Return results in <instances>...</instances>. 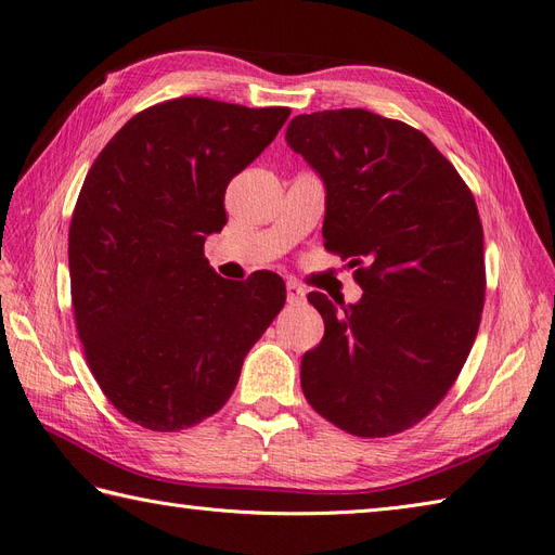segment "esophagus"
Instances as JSON below:
<instances>
[{
  "label": "esophagus",
  "mask_w": 555,
  "mask_h": 555,
  "mask_svg": "<svg viewBox=\"0 0 555 555\" xmlns=\"http://www.w3.org/2000/svg\"><path fill=\"white\" fill-rule=\"evenodd\" d=\"M304 298H306L304 284H298L296 280H289L287 282V300H289V304H300Z\"/></svg>",
  "instance_id": "34e87169"
}]
</instances>
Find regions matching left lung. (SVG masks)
<instances>
[{"mask_svg":"<svg viewBox=\"0 0 555 555\" xmlns=\"http://www.w3.org/2000/svg\"><path fill=\"white\" fill-rule=\"evenodd\" d=\"M287 145L324 180V247L357 268L359 304L308 300L324 338L300 361L314 412L359 438L422 422L477 338L483 231L475 196L418 129L363 108L296 115Z\"/></svg>","mask_w":555,"mask_h":555,"instance_id":"left-lung-1","label":"left lung"}]
</instances>
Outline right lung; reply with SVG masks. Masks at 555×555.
<instances>
[{
    "label": "right lung",
    "mask_w": 555,
    "mask_h": 555,
    "mask_svg": "<svg viewBox=\"0 0 555 555\" xmlns=\"http://www.w3.org/2000/svg\"><path fill=\"white\" fill-rule=\"evenodd\" d=\"M289 113L171 99L133 115L88 171L69 227L76 328L96 384L129 422L173 433L222 410L282 310L280 275L224 280L204 243L227 224V184Z\"/></svg>",
    "instance_id": "obj_1"
}]
</instances>
